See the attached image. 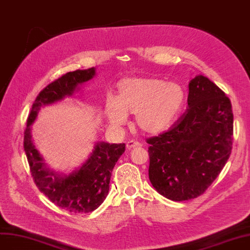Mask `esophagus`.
I'll list each match as a JSON object with an SVG mask.
<instances>
[{
    "label": "esophagus",
    "instance_id": "obj_1",
    "mask_svg": "<svg viewBox=\"0 0 250 250\" xmlns=\"http://www.w3.org/2000/svg\"><path fill=\"white\" fill-rule=\"evenodd\" d=\"M141 146H142V144L140 142H138V141H128L126 143V148L128 150L135 148V147H141Z\"/></svg>",
    "mask_w": 250,
    "mask_h": 250
}]
</instances>
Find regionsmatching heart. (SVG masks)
<instances>
[{
	"mask_svg": "<svg viewBox=\"0 0 250 250\" xmlns=\"http://www.w3.org/2000/svg\"><path fill=\"white\" fill-rule=\"evenodd\" d=\"M184 100L186 92L178 83L154 77L125 78L118 82L115 100H107L105 114L114 126L124 125L127 114H136L137 126L155 135L172 125Z\"/></svg>",
	"mask_w": 250,
	"mask_h": 250,
	"instance_id": "1",
	"label": "heart"
}]
</instances>
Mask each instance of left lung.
<instances>
[{"label":"left lung","instance_id":"8db88e82","mask_svg":"<svg viewBox=\"0 0 250 250\" xmlns=\"http://www.w3.org/2000/svg\"><path fill=\"white\" fill-rule=\"evenodd\" d=\"M188 104L170 131L147 139L152 187L177 202L204 193L225 167L233 144L232 104L216 84L203 75L191 79Z\"/></svg>","mask_w":250,"mask_h":250}]
</instances>
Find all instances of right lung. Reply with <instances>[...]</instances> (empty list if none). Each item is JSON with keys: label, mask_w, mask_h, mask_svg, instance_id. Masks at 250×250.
I'll return each instance as SVG.
<instances>
[{"label": "right lung", "mask_w": 250, "mask_h": 250, "mask_svg": "<svg viewBox=\"0 0 250 250\" xmlns=\"http://www.w3.org/2000/svg\"><path fill=\"white\" fill-rule=\"evenodd\" d=\"M96 76V68L69 72L40 91L26 120L23 148L37 188L55 205L72 213H88L106 199L111 173L125 144L97 142L89 158L69 174L54 171L44 162L32 139V127L42 107L72 97L83 83Z\"/></svg>", "instance_id": "1"}]
</instances>
